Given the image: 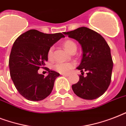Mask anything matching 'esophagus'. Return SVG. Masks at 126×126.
I'll use <instances>...</instances> for the list:
<instances>
[{
	"label": "esophagus",
	"mask_w": 126,
	"mask_h": 126,
	"mask_svg": "<svg viewBox=\"0 0 126 126\" xmlns=\"http://www.w3.org/2000/svg\"><path fill=\"white\" fill-rule=\"evenodd\" d=\"M61 75H63V76H65V77H68L69 76V74L68 73H62V74H61Z\"/></svg>",
	"instance_id": "34e87169"
}]
</instances>
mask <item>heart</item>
I'll return each instance as SVG.
<instances>
[{
    "mask_svg": "<svg viewBox=\"0 0 126 126\" xmlns=\"http://www.w3.org/2000/svg\"><path fill=\"white\" fill-rule=\"evenodd\" d=\"M63 46L65 49L71 53V51L74 49H77V46L75 42L72 40H66L63 43ZM53 47H50L47 51V58L49 60H51L53 58ZM75 66V63H69V62H58L55 63L54 65V69L59 73H68L72 68Z\"/></svg>",
    "mask_w": 126,
    "mask_h": 126,
    "instance_id": "b5f03b06",
    "label": "heart"
}]
</instances>
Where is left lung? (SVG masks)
Here are the masks:
<instances>
[{"mask_svg": "<svg viewBox=\"0 0 126 126\" xmlns=\"http://www.w3.org/2000/svg\"><path fill=\"white\" fill-rule=\"evenodd\" d=\"M63 33L79 41L83 51L80 65L77 67L82 75L72 86L73 92L84 99L99 97L111 82L113 61L109 46L101 34L85 27ZM84 72L86 77H83Z\"/></svg>", "mask_w": 126, "mask_h": 126, "instance_id": "8db88e82", "label": "left lung"}]
</instances>
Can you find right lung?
I'll return each mask as SVG.
<instances>
[{
    "label": "right lung",
    "instance_id": "1",
    "mask_svg": "<svg viewBox=\"0 0 126 126\" xmlns=\"http://www.w3.org/2000/svg\"><path fill=\"white\" fill-rule=\"evenodd\" d=\"M63 37L61 32L46 34L31 29L15 40L9 59L10 73L17 90L27 99L38 101L51 94L59 74L44 67L49 48ZM40 68H45L47 76L38 74Z\"/></svg>",
    "mask_w": 126,
    "mask_h": 126
}]
</instances>
